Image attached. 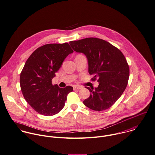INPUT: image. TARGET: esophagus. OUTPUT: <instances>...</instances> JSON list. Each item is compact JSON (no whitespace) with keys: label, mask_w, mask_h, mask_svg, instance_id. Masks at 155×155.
<instances>
[{"label":"esophagus","mask_w":155,"mask_h":155,"mask_svg":"<svg viewBox=\"0 0 155 155\" xmlns=\"http://www.w3.org/2000/svg\"><path fill=\"white\" fill-rule=\"evenodd\" d=\"M83 87L81 86H74V90H80Z\"/></svg>","instance_id":"1"}]
</instances>
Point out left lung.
I'll return each mask as SVG.
<instances>
[{
    "mask_svg": "<svg viewBox=\"0 0 155 155\" xmlns=\"http://www.w3.org/2000/svg\"><path fill=\"white\" fill-rule=\"evenodd\" d=\"M69 44L75 52L83 53L88 59L91 81L97 80V88L86 87L91 92L83 103L88 108L101 111L110 107L122 94L128 84L129 65L120 49L98 38L88 37Z\"/></svg>",
    "mask_w": 155,
    "mask_h": 155,
    "instance_id": "left-lung-1",
    "label": "left lung"
}]
</instances>
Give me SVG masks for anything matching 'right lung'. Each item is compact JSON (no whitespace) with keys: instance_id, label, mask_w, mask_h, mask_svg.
I'll use <instances>...</instances> for the list:
<instances>
[{"instance_id":"right-lung-1","label":"right lung","mask_w":155,"mask_h":155,"mask_svg":"<svg viewBox=\"0 0 155 155\" xmlns=\"http://www.w3.org/2000/svg\"><path fill=\"white\" fill-rule=\"evenodd\" d=\"M74 52L68 43L47 44L33 52L22 70L19 82L25 101L38 114L52 116L64 107L73 87L60 88L52 78L67 56Z\"/></svg>"}]
</instances>
